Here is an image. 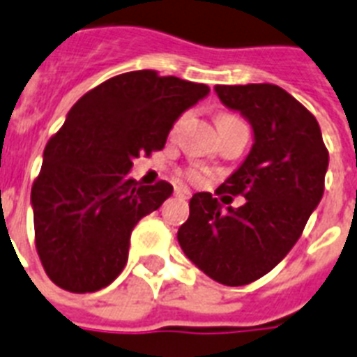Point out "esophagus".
I'll list each match as a JSON object with an SVG mask.
<instances>
[{
  "mask_svg": "<svg viewBox=\"0 0 357 357\" xmlns=\"http://www.w3.org/2000/svg\"><path fill=\"white\" fill-rule=\"evenodd\" d=\"M175 195H176V197H181V199H190L192 192H190V190H188V188H184V186H176L175 188Z\"/></svg>",
  "mask_w": 357,
  "mask_h": 357,
  "instance_id": "1",
  "label": "esophagus"
}]
</instances>
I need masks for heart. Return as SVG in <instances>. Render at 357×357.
<instances>
[{
  "label": "heart",
  "mask_w": 357,
  "mask_h": 357,
  "mask_svg": "<svg viewBox=\"0 0 357 357\" xmlns=\"http://www.w3.org/2000/svg\"><path fill=\"white\" fill-rule=\"evenodd\" d=\"M222 119H233V115H223V117H220V121H222ZM188 176H190L192 181H201V178H203V175H201V173L195 169L190 171V173H188Z\"/></svg>",
  "instance_id": "1"
}]
</instances>
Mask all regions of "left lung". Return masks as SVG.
Here are the masks:
<instances>
[{
    "mask_svg": "<svg viewBox=\"0 0 357 357\" xmlns=\"http://www.w3.org/2000/svg\"><path fill=\"white\" fill-rule=\"evenodd\" d=\"M214 91L253 130L250 154L216 190L242 195L245 203L233 208L222 204L229 195L220 201L195 193L176 238L201 272L240 287L278 266L302 236L324 193L328 151L313 113L278 85H216Z\"/></svg>",
    "mask_w": 357,
    "mask_h": 357,
    "instance_id": "left-lung-1",
    "label": "left lung"
}]
</instances>
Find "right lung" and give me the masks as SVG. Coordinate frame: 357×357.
Wrapping results in <instances>:
<instances>
[{"instance_id":"right-lung-1","label":"right lung","mask_w":357,"mask_h":357,"mask_svg":"<svg viewBox=\"0 0 357 357\" xmlns=\"http://www.w3.org/2000/svg\"><path fill=\"white\" fill-rule=\"evenodd\" d=\"M208 93L204 84L134 70L70 107L31 188L35 244L57 287L95 292L123 272L135 223L173 193L169 182L130 178L132 160L164 149L176 119Z\"/></svg>"}]
</instances>
